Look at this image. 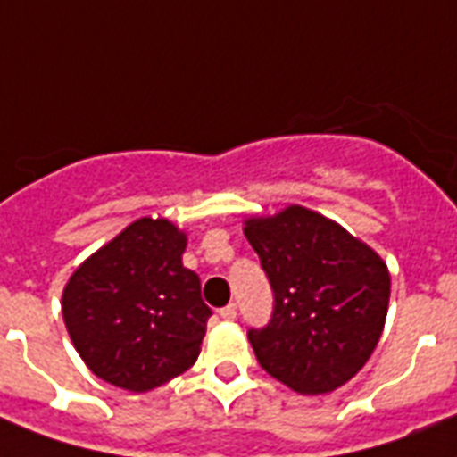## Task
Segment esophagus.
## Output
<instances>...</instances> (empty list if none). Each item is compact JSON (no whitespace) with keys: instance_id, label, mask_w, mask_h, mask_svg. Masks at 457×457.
Listing matches in <instances>:
<instances>
[{"instance_id":"34e87169","label":"esophagus","mask_w":457,"mask_h":457,"mask_svg":"<svg viewBox=\"0 0 457 457\" xmlns=\"http://www.w3.org/2000/svg\"><path fill=\"white\" fill-rule=\"evenodd\" d=\"M219 314H221L226 321H233L236 317H238V305H236V303H228L226 307H221V312Z\"/></svg>"}]
</instances>
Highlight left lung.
<instances>
[{
    "label": "left lung",
    "instance_id": "8db88e82",
    "mask_svg": "<svg viewBox=\"0 0 457 457\" xmlns=\"http://www.w3.org/2000/svg\"><path fill=\"white\" fill-rule=\"evenodd\" d=\"M245 238L274 291V314L247 331L257 362L303 395L331 394L372 357L391 298L386 262L303 204L247 217Z\"/></svg>",
    "mask_w": 457,
    "mask_h": 457
}]
</instances>
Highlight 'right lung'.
<instances>
[{
	"label": "right lung",
	"instance_id": "add662e5",
	"mask_svg": "<svg viewBox=\"0 0 457 457\" xmlns=\"http://www.w3.org/2000/svg\"><path fill=\"white\" fill-rule=\"evenodd\" d=\"M186 245L173 221L143 217L71 274L63 324L95 377L147 394L195 364L212 310L183 267Z\"/></svg>",
	"mask_w": 457,
	"mask_h": 457
}]
</instances>
